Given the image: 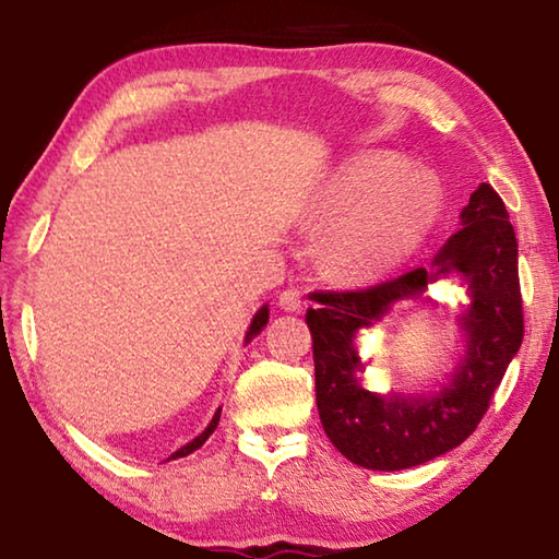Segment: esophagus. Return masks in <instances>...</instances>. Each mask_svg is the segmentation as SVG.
I'll use <instances>...</instances> for the list:
<instances>
[{
    "mask_svg": "<svg viewBox=\"0 0 559 559\" xmlns=\"http://www.w3.org/2000/svg\"><path fill=\"white\" fill-rule=\"evenodd\" d=\"M278 306L283 308V310H288V313H296V310H300V306H302V300H300V290L298 288H286L278 296Z\"/></svg>",
    "mask_w": 559,
    "mask_h": 559,
    "instance_id": "esophagus-1",
    "label": "esophagus"
}]
</instances>
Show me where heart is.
<instances>
[{"label":"heart","instance_id":"heart-1","mask_svg":"<svg viewBox=\"0 0 559 559\" xmlns=\"http://www.w3.org/2000/svg\"><path fill=\"white\" fill-rule=\"evenodd\" d=\"M439 214V182L404 155L374 150L349 159L320 197V216L340 224L328 243L330 266L349 281L380 278L419 251Z\"/></svg>","mask_w":559,"mask_h":559}]
</instances>
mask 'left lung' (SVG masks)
Segmentation results:
<instances>
[{
	"instance_id": "1",
	"label": "left lung",
	"mask_w": 559,
	"mask_h": 559,
	"mask_svg": "<svg viewBox=\"0 0 559 559\" xmlns=\"http://www.w3.org/2000/svg\"><path fill=\"white\" fill-rule=\"evenodd\" d=\"M456 272L472 306L460 324L467 353L433 395H374L356 372L354 340L389 312L396 299L418 297L439 275ZM308 308L313 335L316 400L333 447L357 466L402 471L441 456L476 431L500 380L523 343V296L518 278V239L503 200L480 185L461 212V229L443 243L431 269L362 290H320Z\"/></svg>"
}]
</instances>
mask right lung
<instances>
[{"label": "right lung", "mask_w": 559, "mask_h": 559, "mask_svg": "<svg viewBox=\"0 0 559 559\" xmlns=\"http://www.w3.org/2000/svg\"><path fill=\"white\" fill-rule=\"evenodd\" d=\"M269 323V306H263L261 310H259V313L257 316H253V320H251V325H249V333H246V343H249V340L253 337V335H259L261 333V330H263V325H266ZM219 416H222V409H216V414H214V419L210 421V427H206L202 433H200V437H197V439H192V441H189L187 443V447H182V449H179V451H175L173 453V456H169V459H182V456H189V453H192V451H197V449H200L202 447V443L206 441V439H210L212 437V433H214V429H216V424H219Z\"/></svg>", "instance_id": "obj_1"}]
</instances>
